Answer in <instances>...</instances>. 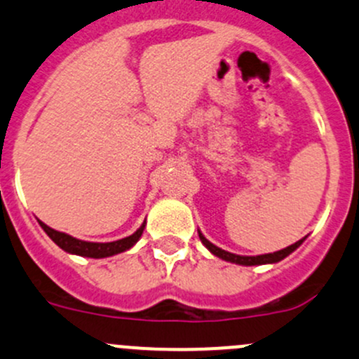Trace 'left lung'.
Listing matches in <instances>:
<instances>
[{
    "label": "left lung",
    "instance_id": "left-lung-1",
    "mask_svg": "<svg viewBox=\"0 0 359 359\" xmlns=\"http://www.w3.org/2000/svg\"><path fill=\"white\" fill-rule=\"evenodd\" d=\"M199 232V230H198ZM199 239H201V243L205 244L206 248L210 249L211 252H213L215 256H218V258L225 259V262H230V263H237V265H246V266H252V265H265V263H277L280 262V259H284L285 256H289L290 252L294 251V249H297L303 244L304 239L297 241V243L290 244V246L280 249V251H275V252H269V255H259V256H241V255H233V252H229V251H224V249L217 248L215 244H211L208 239H206L205 236H203L201 232H199Z\"/></svg>",
    "mask_w": 359,
    "mask_h": 359
}]
</instances>
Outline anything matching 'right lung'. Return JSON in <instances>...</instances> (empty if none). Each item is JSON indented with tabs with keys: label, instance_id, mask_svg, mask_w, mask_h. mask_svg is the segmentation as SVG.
Returning <instances> with one entry per match:
<instances>
[{
	"label": "right lung",
	"instance_id": "right-lung-1",
	"mask_svg": "<svg viewBox=\"0 0 359 359\" xmlns=\"http://www.w3.org/2000/svg\"><path fill=\"white\" fill-rule=\"evenodd\" d=\"M39 225L44 229V232L51 237L53 243H55L56 246L62 248L63 251L72 252V255L88 256V258H107V256H113L118 255V252L127 251V249H130L135 243H137L139 237L142 236V230L146 227V224H142L132 236L126 237V239L113 241V243H86V241L75 239V237L69 236V233L58 232V230L48 227V225L43 224L41 220Z\"/></svg>",
	"mask_w": 359,
	"mask_h": 359
}]
</instances>
